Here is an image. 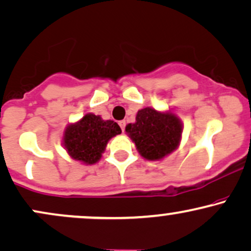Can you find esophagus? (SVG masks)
Here are the masks:
<instances>
[{
	"instance_id": "1",
	"label": "esophagus",
	"mask_w": 251,
	"mask_h": 251,
	"mask_svg": "<svg viewBox=\"0 0 251 251\" xmlns=\"http://www.w3.org/2000/svg\"><path fill=\"white\" fill-rule=\"evenodd\" d=\"M119 126H120V128H122V131L124 132V131H125V126H126V123L124 122V120H122V122H119Z\"/></svg>"
}]
</instances>
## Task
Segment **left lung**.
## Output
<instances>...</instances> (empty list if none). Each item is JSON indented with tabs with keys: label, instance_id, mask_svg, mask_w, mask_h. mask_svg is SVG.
I'll return each instance as SVG.
<instances>
[{
	"label": "left lung",
	"instance_id": "1",
	"mask_svg": "<svg viewBox=\"0 0 251 251\" xmlns=\"http://www.w3.org/2000/svg\"><path fill=\"white\" fill-rule=\"evenodd\" d=\"M183 128L180 118L171 109L143 107L125 131L144 159L163 160L178 149Z\"/></svg>",
	"mask_w": 251,
	"mask_h": 251
}]
</instances>
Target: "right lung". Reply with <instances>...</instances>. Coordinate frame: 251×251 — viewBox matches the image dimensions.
Returning a JSON list of instances; mask_svg holds the SVG:
<instances>
[{
	"label": "right lung",
	"instance_id": "add662e5",
	"mask_svg": "<svg viewBox=\"0 0 251 251\" xmlns=\"http://www.w3.org/2000/svg\"><path fill=\"white\" fill-rule=\"evenodd\" d=\"M120 133L122 128L116 122L87 112L80 120L66 126L61 144L72 159L93 165L101 159L109 140Z\"/></svg>",
	"mask_w": 251,
	"mask_h": 251
}]
</instances>
